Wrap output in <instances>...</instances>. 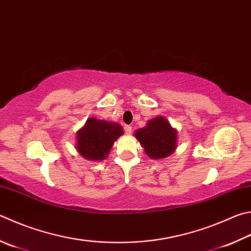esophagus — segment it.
I'll return each instance as SVG.
<instances>
[{
  "label": "esophagus",
  "mask_w": 251,
  "mask_h": 251,
  "mask_svg": "<svg viewBox=\"0 0 251 251\" xmlns=\"http://www.w3.org/2000/svg\"><path fill=\"white\" fill-rule=\"evenodd\" d=\"M124 130H125V133H126L127 135H130V134H131V126L125 125V126H124Z\"/></svg>",
  "instance_id": "34e87169"
}]
</instances>
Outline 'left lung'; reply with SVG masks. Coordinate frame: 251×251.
<instances>
[{
    "label": "left lung",
    "instance_id": "obj_1",
    "mask_svg": "<svg viewBox=\"0 0 251 251\" xmlns=\"http://www.w3.org/2000/svg\"><path fill=\"white\" fill-rule=\"evenodd\" d=\"M135 137L151 159L167 158L176 148V129L163 116L150 120L147 126L136 130Z\"/></svg>",
    "mask_w": 251,
    "mask_h": 251
}]
</instances>
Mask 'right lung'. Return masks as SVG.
<instances>
[{
  "instance_id": "right-lung-1",
  "label": "right lung",
  "mask_w": 251,
  "mask_h": 251,
  "mask_svg": "<svg viewBox=\"0 0 251 251\" xmlns=\"http://www.w3.org/2000/svg\"><path fill=\"white\" fill-rule=\"evenodd\" d=\"M123 133V127L117 123L91 117L76 133V150L88 160H104L107 158L114 141Z\"/></svg>"
}]
</instances>
